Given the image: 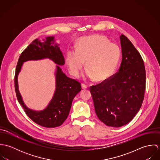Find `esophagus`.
Here are the masks:
<instances>
[{
    "label": "esophagus",
    "mask_w": 160,
    "mask_h": 160,
    "mask_svg": "<svg viewBox=\"0 0 160 160\" xmlns=\"http://www.w3.org/2000/svg\"><path fill=\"white\" fill-rule=\"evenodd\" d=\"M81 87H82V89H87V88H88V86H87L86 84H81Z\"/></svg>",
    "instance_id": "1"
}]
</instances>
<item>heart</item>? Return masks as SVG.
<instances>
[{"label":"heart","mask_w":160,"mask_h":160,"mask_svg":"<svg viewBox=\"0 0 160 160\" xmlns=\"http://www.w3.org/2000/svg\"><path fill=\"white\" fill-rule=\"evenodd\" d=\"M121 55L119 46L110 42L106 36L96 34L80 39L76 48L67 52L66 60L72 76L80 75L86 61V77L103 81L114 73Z\"/></svg>","instance_id":"obj_1"}]
</instances>
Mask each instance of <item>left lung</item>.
<instances>
[{"label": "left lung", "instance_id": "left-lung-1", "mask_svg": "<svg viewBox=\"0 0 160 160\" xmlns=\"http://www.w3.org/2000/svg\"><path fill=\"white\" fill-rule=\"evenodd\" d=\"M122 62L118 71L90 88L95 113L108 126L121 127L140 110L145 90L146 74L143 59L130 40L120 36Z\"/></svg>", "mask_w": 160, "mask_h": 160}]
</instances>
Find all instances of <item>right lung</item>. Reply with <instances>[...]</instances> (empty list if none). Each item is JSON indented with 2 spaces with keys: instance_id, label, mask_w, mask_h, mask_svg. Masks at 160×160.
I'll use <instances>...</instances> for the list:
<instances>
[{
  "instance_id": "1",
  "label": "right lung",
  "mask_w": 160,
  "mask_h": 160,
  "mask_svg": "<svg viewBox=\"0 0 160 160\" xmlns=\"http://www.w3.org/2000/svg\"><path fill=\"white\" fill-rule=\"evenodd\" d=\"M49 58L56 64L63 65L65 58L57 44H54V37H47L44 42L36 39L21 53L15 74V89L18 102L28 116L36 124L46 128L61 126L68 116L74 97L81 91V83L67 77L57 66L55 72L56 89L53 98L44 110L36 112L28 108L23 102L18 90V75L24 62Z\"/></svg>"
}]
</instances>
